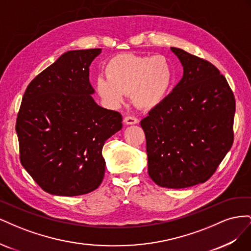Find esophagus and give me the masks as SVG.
I'll use <instances>...</instances> for the list:
<instances>
[{
    "mask_svg": "<svg viewBox=\"0 0 251 251\" xmlns=\"http://www.w3.org/2000/svg\"><path fill=\"white\" fill-rule=\"evenodd\" d=\"M124 123L126 125H137L139 123V120L133 116H126L124 119Z\"/></svg>",
    "mask_w": 251,
    "mask_h": 251,
    "instance_id": "esophagus-1",
    "label": "esophagus"
}]
</instances>
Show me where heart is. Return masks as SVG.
<instances>
[{"mask_svg":"<svg viewBox=\"0 0 251 251\" xmlns=\"http://www.w3.org/2000/svg\"><path fill=\"white\" fill-rule=\"evenodd\" d=\"M104 72L105 76L96 78L95 89L110 108H117L126 94H132L138 108L155 109L169 96L175 77L170 59L160 54L141 56L123 53L109 60Z\"/></svg>","mask_w":251,"mask_h":251,"instance_id":"b5f03b06","label":"heart"}]
</instances>
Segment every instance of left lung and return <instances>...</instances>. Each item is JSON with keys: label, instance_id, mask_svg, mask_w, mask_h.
I'll return each instance as SVG.
<instances>
[{"label": "left lung", "instance_id": "obj_1", "mask_svg": "<svg viewBox=\"0 0 251 251\" xmlns=\"http://www.w3.org/2000/svg\"><path fill=\"white\" fill-rule=\"evenodd\" d=\"M171 50L183 66V76L140 125L151 179L162 187L185 188L208 180L230 150L235 100L214 65Z\"/></svg>", "mask_w": 251, "mask_h": 251}]
</instances>
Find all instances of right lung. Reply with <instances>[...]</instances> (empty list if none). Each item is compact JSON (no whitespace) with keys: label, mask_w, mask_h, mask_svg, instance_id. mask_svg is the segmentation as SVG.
<instances>
[{"label":"right lung","mask_w":251,"mask_h":251,"mask_svg":"<svg viewBox=\"0 0 251 251\" xmlns=\"http://www.w3.org/2000/svg\"><path fill=\"white\" fill-rule=\"evenodd\" d=\"M101 49L71 50L29 83L17 119L21 163L45 192L79 196L104 176V142L123 117L98 105L89 67Z\"/></svg>","instance_id":"right-lung-1"}]
</instances>
